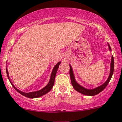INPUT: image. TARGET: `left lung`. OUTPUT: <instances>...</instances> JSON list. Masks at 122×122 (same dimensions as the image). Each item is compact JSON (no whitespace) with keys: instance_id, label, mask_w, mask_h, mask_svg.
<instances>
[{"instance_id":"8db88e82","label":"left lung","mask_w":122,"mask_h":122,"mask_svg":"<svg viewBox=\"0 0 122 122\" xmlns=\"http://www.w3.org/2000/svg\"><path fill=\"white\" fill-rule=\"evenodd\" d=\"M108 48H109L110 51H112L110 48V46L108 43ZM70 65V64H69ZM114 58L113 56H112V61H111L110 64V72L109 76H108V79L106 80V82L102 84L101 86H99L98 87H95V88L92 89H86L85 87H83L80 85H79L76 80L75 77H74V73H73V68L71 65H70V76L71 81V84L73 85V87L74 89L76 91L79 92L81 93V94H83V95H87V96H94L95 95H97L99 93H100L101 91H103L106 86H107L108 83H109L110 80L112 79V77L113 76V71H114Z\"/></svg>"}]
</instances>
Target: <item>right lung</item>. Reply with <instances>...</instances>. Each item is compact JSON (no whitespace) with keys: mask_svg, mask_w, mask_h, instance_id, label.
<instances>
[{"mask_svg":"<svg viewBox=\"0 0 122 122\" xmlns=\"http://www.w3.org/2000/svg\"><path fill=\"white\" fill-rule=\"evenodd\" d=\"M61 61L58 62V63L55 65V67H54L52 71L51 75L50 80H49V83H48V85H47L46 86H45L43 89L39 90V91H35V92H28V93L24 92H22V91H20V90L18 89L17 88H16V87L14 86V85L12 83L11 81H10V79H9V73H8V69H7L6 67V74H7V76H8V79H9V81H10L11 85H12V86L15 88V89L16 90V91H17L20 94H21V95H24V96L26 97L27 98H39L40 97L43 96V95H44L45 94L49 92V91L52 89V88L53 86H54V82H55V76H56V72H57L59 66H60V64H61Z\"/></svg>","mask_w":122,"mask_h":122,"instance_id":"obj_1","label":"right lung"}]
</instances>
